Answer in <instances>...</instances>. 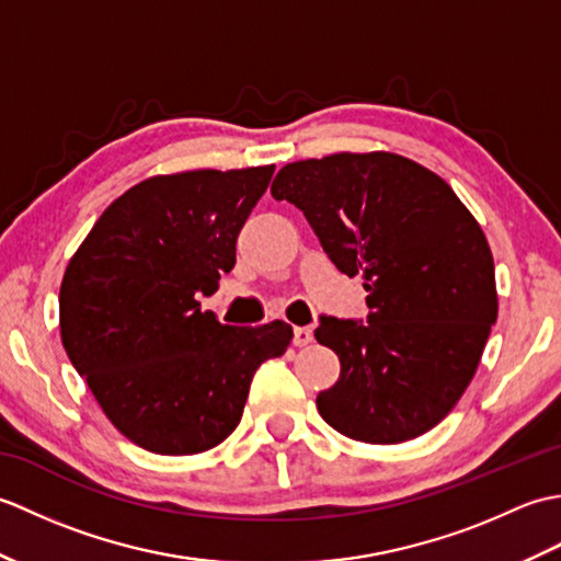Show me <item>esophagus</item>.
Returning a JSON list of instances; mask_svg holds the SVG:
<instances>
[{
    "mask_svg": "<svg viewBox=\"0 0 561 561\" xmlns=\"http://www.w3.org/2000/svg\"><path fill=\"white\" fill-rule=\"evenodd\" d=\"M313 342V330L311 328H294V344L296 347H306V344Z\"/></svg>",
    "mask_w": 561,
    "mask_h": 561,
    "instance_id": "1",
    "label": "esophagus"
}]
</instances>
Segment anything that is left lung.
Masks as SVG:
<instances>
[{"label": "left lung", "instance_id": "8db88e82", "mask_svg": "<svg viewBox=\"0 0 561 561\" xmlns=\"http://www.w3.org/2000/svg\"><path fill=\"white\" fill-rule=\"evenodd\" d=\"M272 197L299 207L328 257L368 291V323L320 318L316 340L340 356L320 416L378 446L434 428L470 386L499 313L478 219L444 178L390 151L287 163Z\"/></svg>", "mask_w": 561, "mask_h": 561}]
</instances>
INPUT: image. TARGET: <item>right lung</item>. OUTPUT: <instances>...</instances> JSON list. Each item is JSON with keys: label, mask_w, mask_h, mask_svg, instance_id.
I'll list each match as a JSON object with an SVG mask.
<instances>
[{"label": "right lung", "mask_w": 561, "mask_h": 561, "mask_svg": "<svg viewBox=\"0 0 561 561\" xmlns=\"http://www.w3.org/2000/svg\"><path fill=\"white\" fill-rule=\"evenodd\" d=\"M274 165L153 175L117 197L71 255L59 335L113 426L161 456H195L241 422L257 366L291 325H221L197 296L236 265V238Z\"/></svg>", "instance_id": "right-lung-1"}]
</instances>
